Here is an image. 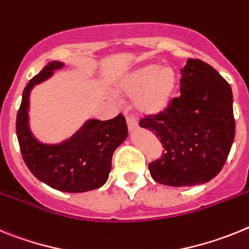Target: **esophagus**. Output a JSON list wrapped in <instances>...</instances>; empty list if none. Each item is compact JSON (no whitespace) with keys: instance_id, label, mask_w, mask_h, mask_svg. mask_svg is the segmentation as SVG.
<instances>
[{"instance_id":"34e87169","label":"esophagus","mask_w":249,"mask_h":249,"mask_svg":"<svg viewBox=\"0 0 249 249\" xmlns=\"http://www.w3.org/2000/svg\"><path fill=\"white\" fill-rule=\"evenodd\" d=\"M126 124L130 131L137 130L138 127H139V124H138V122L133 118V116H126Z\"/></svg>"}]
</instances>
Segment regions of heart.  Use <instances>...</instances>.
<instances>
[{
    "label": "heart",
    "instance_id": "b5f03b06",
    "mask_svg": "<svg viewBox=\"0 0 249 249\" xmlns=\"http://www.w3.org/2000/svg\"><path fill=\"white\" fill-rule=\"evenodd\" d=\"M178 76L168 65L145 64L127 72L118 85L119 94L134 98V109L145 116L160 115L172 105Z\"/></svg>",
    "mask_w": 249,
    "mask_h": 249
}]
</instances>
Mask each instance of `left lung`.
<instances>
[{
	"label": "left lung",
	"mask_w": 249,
	"mask_h": 249,
	"mask_svg": "<svg viewBox=\"0 0 249 249\" xmlns=\"http://www.w3.org/2000/svg\"><path fill=\"white\" fill-rule=\"evenodd\" d=\"M180 96L140 126L160 139V159L149 164L151 178L169 187H193L222 170L235 134L232 89L217 70L188 59L180 69Z\"/></svg>",
	"instance_id": "8db88e82"
}]
</instances>
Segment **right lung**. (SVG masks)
I'll return each instance as SVG.
<instances>
[{
    "mask_svg": "<svg viewBox=\"0 0 249 249\" xmlns=\"http://www.w3.org/2000/svg\"><path fill=\"white\" fill-rule=\"evenodd\" d=\"M64 66L61 61L50 62L26 85L16 134L23 160L38 180L66 193H83L107 183L112 154L127 138V125L119 114L107 122L89 119L73 135L57 144H46L35 137L30 127V94Z\"/></svg>",
    "mask_w": 249,
    "mask_h": 249,
    "instance_id": "obj_1",
    "label": "right lung"
}]
</instances>
